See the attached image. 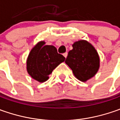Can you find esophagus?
Masks as SVG:
<instances>
[{"instance_id": "34e87169", "label": "esophagus", "mask_w": 120, "mask_h": 120, "mask_svg": "<svg viewBox=\"0 0 120 120\" xmlns=\"http://www.w3.org/2000/svg\"><path fill=\"white\" fill-rule=\"evenodd\" d=\"M63 56H64V57H65V58L67 57V52H66V53H63Z\"/></svg>"}]
</instances>
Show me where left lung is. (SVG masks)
<instances>
[{
  "label": "left lung",
  "instance_id": "left-lung-1",
  "mask_svg": "<svg viewBox=\"0 0 120 120\" xmlns=\"http://www.w3.org/2000/svg\"><path fill=\"white\" fill-rule=\"evenodd\" d=\"M68 53L65 63L74 75L85 82L97 73L99 68V57L94 46L85 40L75 42Z\"/></svg>",
  "mask_w": 120,
  "mask_h": 120
}]
</instances>
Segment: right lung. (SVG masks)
<instances>
[{
  "mask_svg": "<svg viewBox=\"0 0 120 120\" xmlns=\"http://www.w3.org/2000/svg\"><path fill=\"white\" fill-rule=\"evenodd\" d=\"M40 41L31 49L26 60V69L32 78L43 83L49 79L54 69L65 60L53 45Z\"/></svg>",
  "mask_w": 120,
  "mask_h": 120,
  "instance_id": "1",
  "label": "right lung"
}]
</instances>
